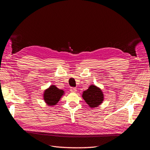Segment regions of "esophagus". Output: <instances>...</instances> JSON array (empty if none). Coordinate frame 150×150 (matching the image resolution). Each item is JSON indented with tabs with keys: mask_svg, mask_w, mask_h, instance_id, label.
I'll return each mask as SVG.
<instances>
[{
	"mask_svg": "<svg viewBox=\"0 0 150 150\" xmlns=\"http://www.w3.org/2000/svg\"><path fill=\"white\" fill-rule=\"evenodd\" d=\"M70 91H71V92L76 93V92H77V89L75 88H70Z\"/></svg>",
	"mask_w": 150,
	"mask_h": 150,
	"instance_id": "1",
	"label": "esophagus"
}]
</instances>
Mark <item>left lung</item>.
Returning <instances> with one entry per match:
<instances>
[{
  "instance_id": "8db88e82",
  "label": "left lung",
  "mask_w": 150,
  "mask_h": 150,
  "mask_svg": "<svg viewBox=\"0 0 150 150\" xmlns=\"http://www.w3.org/2000/svg\"><path fill=\"white\" fill-rule=\"evenodd\" d=\"M82 97L89 107L93 109L100 106L104 99L103 91L94 84H91L83 92Z\"/></svg>"
}]
</instances>
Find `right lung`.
<instances>
[{"instance_id": "add662e5", "label": "right lung", "mask_w": 150, "mask_h": 150, "mask_svg": "<svg viewBox=\"0 0 150 150\" xmlns=\"http://www.w3.org/2000/svg\"><path fill=\"white\" fill-rule=\"evenodd\" d=\"M64 94V91L62 89L57 88L55 85H51L44 91L42 96L46 105L53 106L56 105Z\"/></svg>"}]
</instances>
